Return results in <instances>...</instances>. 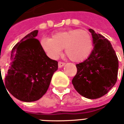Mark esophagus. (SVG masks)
I'll use <instances>...</instances> for the list:
<instances>
[{
	"instance_id": "1",
	"label": "esophagus",
	"mask_w": 124,
	"mask_h": 124,
	"mask_svg": "<svg viewBox=\"0 0 124 124\" xmlns=\"http://www.w3.org/2000/svg\"><path fill=\"white\" fill-rule=\"evenodd\" d=\"M64 65H65L64 62H58V67H59V68L63 67V66H64Z\"/></svg>"
}]
</instances>
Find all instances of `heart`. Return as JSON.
I'll return each mask as SVG.
<instances>
[{
	"instance_id": "1",
	"label": "heart",
	"mask_w": 124,
	"mask_h": 124,
	"mask_svg": "<svg viewBox=\"0 0 124 124\" xmlns=\"http://www.w3.org/2000/svg\"><path fill=\"white\" fill-rule=\"evenodd\" d=\"M40 46L52 59L57 58L64 48L65 54L70 60L81 62L90 56L93 49V39L88 31L70 29L54 33L52 38H42Z\"/></svg>"
}]
</instances>
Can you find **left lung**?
I'll use <instances>...</instances> for the list:
<instances>
[{
	"mask_svg": "<svg viewBox=\"0 0 124 124\" xmlns=\"http://www.w3.org/2000/svg\"><path fill=\"white\" fill-rule=\"evenodd\" d=\"M93 48L90 56L76 64L72 84L80 95L88 99L101 98L114 86L117 78L118 59L108 40L90 28Z\"/></svg>",
	"mask_w": 124,
	"mask_h": 124,
	"instance_id": "obj_1",
	"label": "left lung"
}]
</instances>
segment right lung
Masks as SVG:
<instances>
[{
	"label": "right lung",
	"instance_id": "obj_1",
	"mask_svg": "<svg viewBox=\"0 0 124 124\" xmlns=\"http://www.w3.org/2000/svg\"><path fill=\"white\" fill-rule=\"evenodd\" d=\"M37 30L24 36L11 52L10 66L4 85L12 96L20 101L38 100L45 94L58 62L47 56L36 36Z\"/></svg>",
	"mask_w": 124,
	"mask_h": 124
}]
</instances>
